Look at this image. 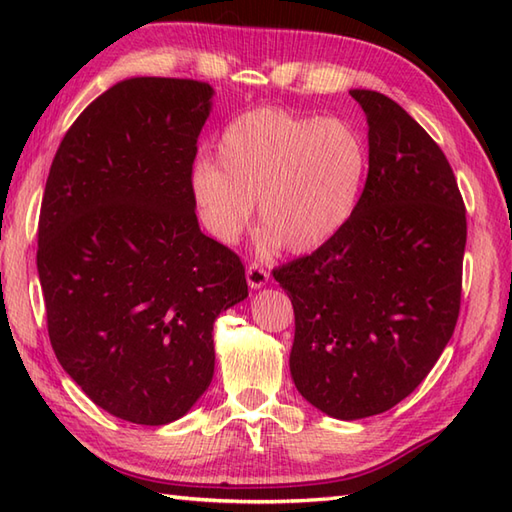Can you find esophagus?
<instances>
[{"label":"esophagus","instance_id":"1","mask_svg":"<svg viewBox=\"0 0 512 512\" xmlns=\"http://www.w3.org/2000/svg\"><path fill=\"white\" fill-rule=\"evenodd\" d=\"M246 281H248V286L255 290L264 288L268 284V270L259 264H250L246 268Z\"/></svg>","mask_w":512,"mask_h":512}]
</instances>
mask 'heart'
I'll return each mask as SVG.
<instances>
[{
	"label": "heart",
	"instance_id": "1",
	"mask_svg": "<svg viewBox=\"0 0 512 512\" xmlns=\"http://www.w3.org/2000/svg\"><path fill=\"white\" fill-rule=\"evenodd\" d=\"M365 178L367 145L347 121L257 107L224 127L215 162L193 167L189 191L217 242L235 244L257 202L266 242L308 255L352 220Z\"/></svg>",
	"mask_w": 512,
	"mask_h": 512
}]
</instances>
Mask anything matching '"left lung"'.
<instances>
[{"label":"left lung","mask_w":512,"mask_h":512,"mask_svg":"<svg viewBox=\"0 0 512 512\" xmlns=\"http://www.w3.org/2000/svg\"><path fill=\"white\" fill-rule=\"evenodd\" d=\"M350 94L369 127L356 213L330 244L273 270L295 308V387L339 420L383 413L427 378L458 323L466 246L442 149L389 96Z\"/></svg>","instance_id":"1"}]
</instances>
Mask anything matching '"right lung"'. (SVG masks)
Instances as JSON below:
<instances>
[{
	"label": "right lung",
	"mask_w": 512,
	"mask_h": 512,
	"mask_svg": "<svg viewBox=\"0 0 512 512\" xmlns=\"http://www.w3.org/2000/svg\"><path fill=\"white\" fill-rule=\"evenodd\" d=\"M213 88L134 76L85 107L52 160L37 270L61 367L134 424L182 418L211 385L213 323L248 297L200 231L189 180Z\"/></svg>",
	"instance_id": "right-lung-1"
}]
</instances>
